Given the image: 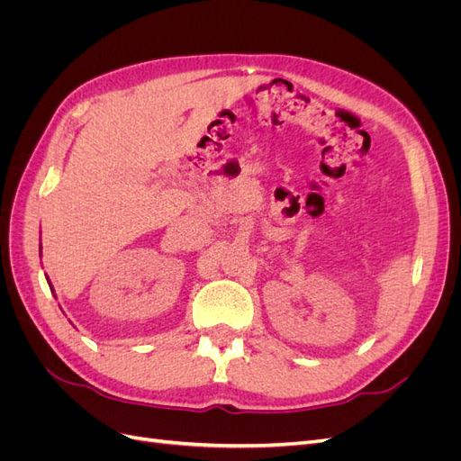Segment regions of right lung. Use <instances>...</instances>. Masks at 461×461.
Segmentation results:
<instances>
[{
  "instance_id": "right-lung-1",
  "label": "right lung",
  "mask_w": 461,
  "mask_h": 461,
  "mask_svg": "<svg viewBox=\"0 0 461 461\" xmlns=\"http://www.w3.org/2000/svg\"><path fill=\"white\" fill-rule=\"evenodd\" d=\"M40 249H41V246H40ZM48 283H50V281H48ZM50 286H51V285H50Z\"/></svg>"
}]
</instances>
